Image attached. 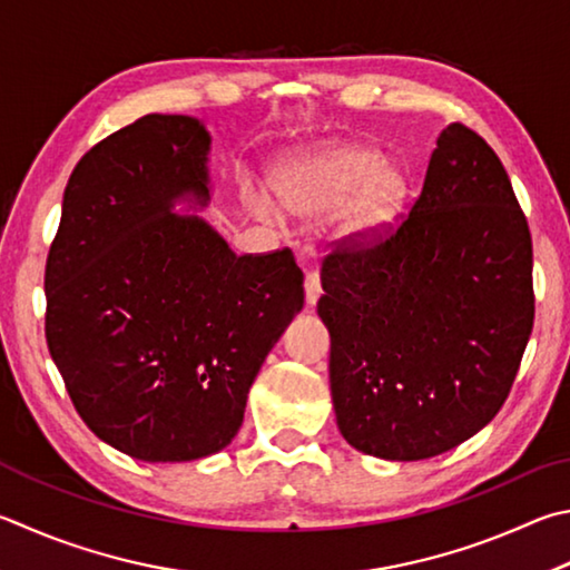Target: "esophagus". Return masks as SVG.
<instances>
[{"mask_svg": "<svg viewBox=\"0 0 570 570\" xmlns=\"http://www.w3.org/2000/svg\"><path fill=\"white\" fill-rule=\"evenodd\" d=\"M304 292H306V304L314 306L321 296V278L316 272H308L306 274V282H304Z\"/></svg>", "mask_w": 570, "mask_h": 570, "instance_id": "1", "label": "esophagus"}]
</instances>
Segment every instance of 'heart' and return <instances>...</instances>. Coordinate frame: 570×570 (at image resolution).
Segmentation results:
<instances>
[{
    "instance_id": "b5f03b06",
    "label": "heart",
    "mask_w": 570,
    "mask_h": 570,
    "mask_svg": "<svg viewBox=\"0 0 570 570\" xmlns=\"http://www.w3.org/2000/svg\"><path fill=\"white\" fill-rule=\"evenodd\" d=\"M272 189L278 206L298 219L336 213L334 236L361 244L384 234L399 219L406 202V174L376 149L358 144H321L288 151L274 164ZM249 209L268 222L282 219L272 196L262 189L244 194Z\"/></svg>"
}]
</instances>
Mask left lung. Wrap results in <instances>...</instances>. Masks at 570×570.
<instances>
[{
  "instance_id": "obj_1",
  "label": "left lung",
  "mask_w": 570,
  "mask_h": 570,
  "mask_svg": "<svg viewBox=\"0 0 570 570\" xmlns=\"http://www.w3.org/2000/svg\"><path fill=\"white\" fill-rule=\"evenodd\" d=\"M341 436L368 456L421 461L489 423L533 328L529 222L501 159L449 124L406 219L341 244L321 266Z\"/></svg>"
}]
</instances>
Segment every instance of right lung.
Returning a JSON list of instances; mask_svg holds the SVG:
<instances>
[{"label": "right lung", "instance_id": "right-lung-1", "mask_svg": "<svg viewBox=\"0 0 570 570\" xmlns=\"http://www.w3.org/2000/svg\"><path fill=\"white\" fill-rule=\"evenodd\" d=\"M212 137L147 114L91 147L61 202L45 272L47 346L81 421L131 459L226 449L246 396L304 306L288 249L236 256L199 214Z\"/></svg>", "mask_w": 570, "mask_h": 570}]
</instances>
